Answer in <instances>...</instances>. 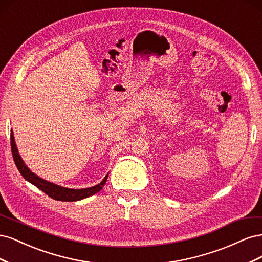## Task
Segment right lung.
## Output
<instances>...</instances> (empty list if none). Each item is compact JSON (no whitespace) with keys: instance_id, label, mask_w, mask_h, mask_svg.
Segmentation results:
<instances>
[{"instance_id":"add662e5","label":"right lung","mask_w":262,"mask_h":262,"mask_svg":"<svg viewBox=\"0 0 262 262\" xmlns=\"http://www.w3.org/2000/svg\"><path fill=\"white\" fill-rule=\"evenodd\" d=\"M11 147H12V154L15 165H16L17 169L21 173V176L28 180L31 184L35 185L38 189H40L41 191H43L47 195H49L50 198L54 200L58 201H77V200H82L84 198L91 196L95 193H97L98 191L102 189V187L105 186L107 177L108 175L102 179L100 184L91 187V188H86V189H69L64 187H60L58 185H54L52 182L47 181L45 179L39 178L37 175H35L34 172H31L27 166L24 164L21 157L18 154V150L16 147V144H15V140L13 132H11Z\"/></svg>"}]
</instances>
